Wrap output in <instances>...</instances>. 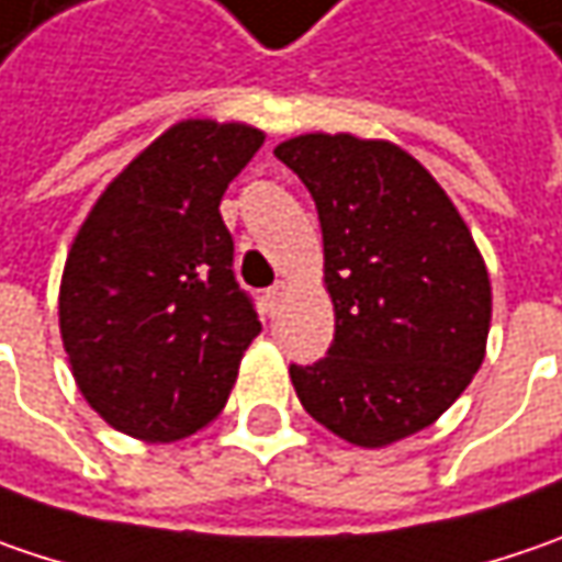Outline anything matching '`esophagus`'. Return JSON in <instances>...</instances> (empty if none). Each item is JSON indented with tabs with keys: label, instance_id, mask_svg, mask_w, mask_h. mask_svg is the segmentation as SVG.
Listing matches in <instances>:
<instances>
[{
	"label": "esophagus",
	"instance_id": "esophagus-1",
	"mask_svg": "<svg viewBox=\"0 0 562 562\" xmlns=\"http://www.w3.org/2000/svg\"><path fill=\"white\" fill-rule=\"evenodd\" d=\"M285 295H289V282L285 280L273 282V285L267 289V302H270V307H273V311H280L282 302H285Z\"/></svg>",
	"mask_w": 562,
	"mask_h": 562
}]
</instances>
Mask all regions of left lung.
I'll return each instance as SVG.
<instances>
[{
    "mask_svg": "<svg viewBox=\"0 0 562 562\" xmlns=\"http://www.w3.org/2000/svg\"><path fill=\"white\" fill-rule=\"evenodd\" d=\"M273 154L317 204L336 314L327 358L289 368L305 412L364 450L425 430L487 352L491 277L465 220L393 140L311 132Z\"/></svg>",
    "mask_w": 562,
    "mask_h": 562,
    "instance_id": "1",
    "label": "left lung"
}]
</instances>
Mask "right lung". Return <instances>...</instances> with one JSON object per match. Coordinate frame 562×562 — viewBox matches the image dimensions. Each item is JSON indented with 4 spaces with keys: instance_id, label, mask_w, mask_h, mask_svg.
Listing matches in <instances>:
<instances>
[{
    "instance_id": "right-lung-1",
    "label": "right lung",
    "mask_w": 562,
    "mask_h": 562,
    "mask_svg": "<svg viewBox=\"0 0 562 562\" xmlns=\"http://www.w3.org/2000/svg\"><path fill=\"white\" fill-rule=\"evenodd\" d=\"M260 144L245 122L169 125L103 188L68 248L59 329L71 378L135 440L172 443L207 427L260 333L220 216Z\"/></svg>"
}]
</instances>
